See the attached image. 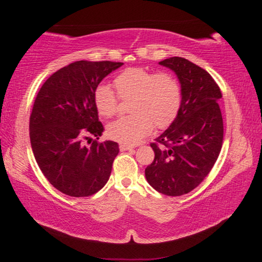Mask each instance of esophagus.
Returning <instances> with one entry per match:
<instances>
[{
    "mask_svg": "<svg viewBox=\"0 0 262 262\" xmlns=\"http://www.w3.org/2000/svg\"><path fill=\"white\" fill-rule=\"evenodd\" d=\"M119 148H120L121 151H127V150L134 149V147H132V145H129V144H125V143H121L120 145H119Z\"/></svg>",
    "mask_w": 262,
    "mask_h": 262,
    "instance_id": "34e87169",
    "label": "esophagus"
}]
</instances>
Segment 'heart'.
<instances>
[{"label": "heart", "instance_id": "b5f03b06", "mask_svg": "<svg viewBox=\"0 0 262 262\" xmlns=\"http://www.w3.org/2000/svg\"><path fill=\"white\" fill-rule=\"evenodd\" d=\"M120 98H132L130 115L119 118L107 126V136L125 144H135L155 126L163 129L174 121L181 106V88L173 75L154 73L134 67L123 70L114 78ZM94 103L100 117L110 118L117 112V97L107 84H99Z\"/></svg>", "mask_w": 262, "mask_h": 262}]
</instances>
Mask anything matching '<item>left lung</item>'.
I'll use <instances>...</instances> for the list:
<instances>
[{
    "mask_svg": "<svg viewBox=\"0 0 262 262\" xmlns=\"http://www.w3.org/2000/svg\"><path fill=\"white\" fill-rule=\"evenodd\" d=\"M173 72L181 88V106L174 121L151 143L155 159L145 178L157 192L180 196L202 183L223 143L219 85L205 69L184 57L158 62Z\"/></svg>",
    "mask_w": 262,
    "mask_h": 262,
    "instance_id": "1",
    "label": "left lung"
}]
</instances>
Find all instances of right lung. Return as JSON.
<instances>
[{
	"label": "right lung",
	"instance_id": "right-lung-1",
	"mask_svg": "<svg viewBox=\"0 0 262 262\" xmlns=\"http://www.w3.org/2000/svg\"><path fill=\"white\" fill-rule=\"evenodd\" d=\"M122 62L76 61L54 73L42 84L30 117L31 147L46 179L69 196L98 192L110 179L119 154L117 142H92L104 132L94 94L108 74ZM91 140V139H90Z\"/></svg>",
	"mask_w": 262,
	"mask_h": 262
}]
</instances>
